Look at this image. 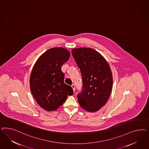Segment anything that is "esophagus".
<instances>
[{"label":"esophagus","instance_id":"obj_1","mask_svg":"<svg viewBox=\"0 0 149 149\" xmlns=\"http://www.w3.org/2000/svg\"><path fill=\"white\" fill-rule=\"evenodd\" d=\"M72 90H73V91H75V85H74V84H72Z\"/></svg>","mask_w":149,"mask_h":149}]
</instances>
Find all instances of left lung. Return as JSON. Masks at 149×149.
<instances>
[{
  "mask_svg": "<svg viewBox=\"0 0 149 149\" xmlns=\"http://www.w3.org/2000/svg\"><path fill=\"white\" fill-rule=\"evenodd\" d=\"M72 56L81 71L83 87L77 95L82 108L95 112L108 102L113 88V75L104 57L92 48L73 49Z\"/></svg>",
  "mask_w": 149,
  "mask_h": 149,
  "instance_id": "1",
  "label": "left lung"
}]
</instances>
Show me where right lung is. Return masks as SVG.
Instances as JSON below:
<instances>
[{
    "label": "right lung",
    "mask_w": 149,
    "mask_h": 149,
    "mask_svg": "<svg viewBox=\"0 0 149 149\" xmlns=\"http://www.w3.org/2000/svg\"><path fill=\"white\" fill-rule=\"evenodd\" d=\"M70 52L63 47L51 48L38 59L30 77V88L36 102L46 111L56 110L73 94L70 86L64 82L61 70Z\"/></svg>",
    "instance_id": "1"
}]
</instances>
